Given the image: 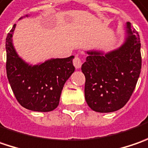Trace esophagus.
Returning a JSON list of instances; mask_svg holds the SVG:
<instances>
[{
  "instance_id": "esophagus-1",
  "label": "esophagus",
  "mask_w": 148,
  "mask_h": 148,
  "mask_svg": "<svg viewBox=\"0 0 148 148\" xmlns=\"http://www.w3.org/2000/svg\"><path fill=\"white\" fill-rule=\"evenodd\" d=\"M73 64H74V67L76 69H79L82 65V60L79 56H75L74 60H73Z\"/></svg>"
}]
</instances>
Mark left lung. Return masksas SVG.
I'll return each mask as SVG.
<instances>
[{"instance_id":"left-lung-1","label":"left lung","mask_w":148,"mask_h":148,"mask_svg":"<svg viewBox=\"0 0 148 148\" xmlns=\"http://www.w3.org/2000/svg\"><path fill=\"white\" fill-rule=\"evenodd\" d=\"M81 70L85 76L84 95L89 108L99 112L117 111L132 96L142 68L141 43L137 30L126 24L124 43L108 53L86 52Z\"/></svg>"}]
</instances>
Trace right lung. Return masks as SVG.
<instances>
[{
  "instance_id": "add662e5",
  "label": "right lung",
  "mask_w": 148,
  "mask_h": 148,
  "mask_svg": "<svg viewBox=\"0 0 148 148\" xmlns=\"http://www.w3.org/2000/svg\"><path fill=\"white\" fill-rule=\"evenodd\" d=\"M15 28L16 25L5 40L6 74L11 89L19 103L26 109L36 112L52 111L59 105L65 82L74 72V56L29 64L18 55L13 45Z\"/></svg>"
}]
</instances>
